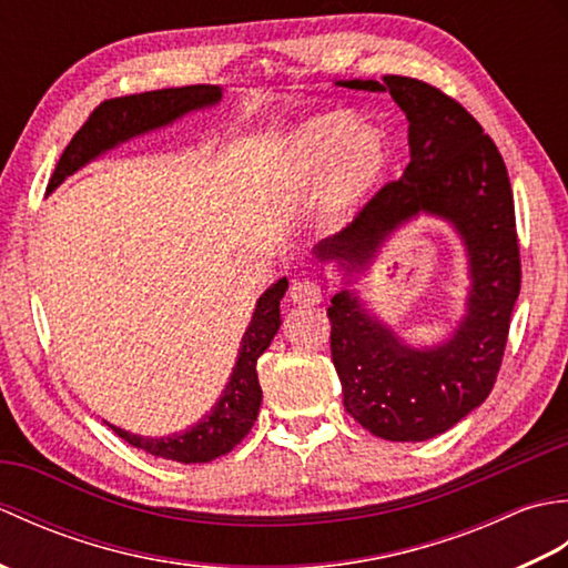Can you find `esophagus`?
<instances>
[{"label":"esophagus","mask_w":568,"mask_h":568,"mask_svg":"<svg viewBox=\"0 0 568 568\" xmlns=\"http://www.w3.org/2000/svg\"><path fill=\"white\" fill-rule=\"evenodd\" d=\"M291 300H293L295 305H305V307L320 305L322 303V287L315 281H310V277H305V281L293 283Z\"/></svg>","instance_id":"obj_1"}]
</instances>
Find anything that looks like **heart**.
Here are the masks:
<instances>
[{
  "instance_id": "1",
  "label": "heart",
  "mask_w": 568,
  "mask_h": 568,
  "mask_svg": "<svg viewBox=\"0 0 568 568\" xmlns=\"http://www.w3.org/2000/svg\"><path fill=\"white\" fill-rule=\"evenodd\" d=\"M388 163L390 149L381 129L358 126L346 112H329L283 139L275 178L295 200L315 192L317 222L334 232L364 207Z\"/></svg>"
}]
</instances>
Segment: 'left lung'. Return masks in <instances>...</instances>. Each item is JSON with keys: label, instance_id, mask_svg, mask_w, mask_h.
<instances>
[{"label": "left lung", "instance_id": "left-lung-1", "mask_svg": "<svg viewBox=\"0 0 568 568\" xmlns=\"http://www.w3.org/2000/svg\"><path fill=\"white\" fill-rule=\"evenodd\" d=\"M336 84L390 92L409 122V163L352 224L312 248L322 263L339 265L346 285L327 310L332 361L346 413L361 427L388 442H425L474 413L498 376L520 295L510 178L476 119L432 84L403 75ZM419 213L437 215L463 239L471 281L463 320L432 347H409L347 287Z\"/></svg>", "mask_w": 568, "mask_h": 568}]
</instances>
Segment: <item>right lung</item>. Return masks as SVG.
<instances>
[{"instance_id":"add662e5","label":"right lung","mask_w":568,"mask_h":568,"mask_svg":"<svg viewBox=\"0 0 568 568\" xmlns=\"http://www.w3.org/2000/svg\"><path fill=\"white\" fill-rule=\"evenodd\" d=\"M220 102L222 88H216V84L153 90L102 102L60 155L55 173L48 183V192H53L65 178L78 173L80 168L100 159L106 151L122 146V143L136 136L151 134L155 129L171 126L190 112L210 110ZM285 291L287 277H281L258 297L248 327L241 336L239 356L226 388L197 425L187 427L185 432L168 434V437H141V434L114 427L110 422L106 425L114 429L116 437H122L136 449L180 464H207L212 458L232 452L258 417L263 393L256 364L265 348L271 346L277 329H281V300Z\"/></svg>"}]
</instances>
